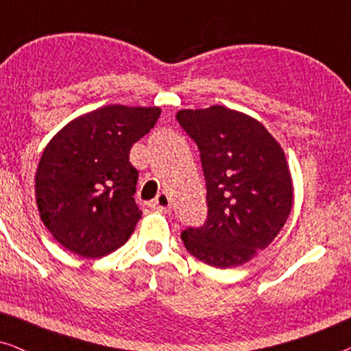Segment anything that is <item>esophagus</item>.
Masks as SVG:
<instances>
[{
	"instance_id": "obj_1",
	"label": "esophagus",
	"mask_w": 351,
	"mask_h": 351,
	"mask_svg": "<svg viewBox=\"0 0 351 351\" xmlns=\"http://www.w3.org/2000/svg\"><path fill=\"white\" fill-rule=\"evenodd\" d=\"M148 206H150V208H153V209H156V210H161V213H169L171 198L167 196V193H165V191H161V193L158 195L156 198L153 199Z\"/></svg>"
}]
</instances>
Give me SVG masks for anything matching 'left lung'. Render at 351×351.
Wrapping results in <instances>:
<instances>
[{
	"label": "left lung",
	"instance_id": "left-lung-1",
	"mask_svg": "<svg viewBox=\"0 0 351 351\" xmlns=\"http://www.w3.org/2000/svg\"><path fill=\"white\" fill-rule=\"evenodd\" d=\"M198 145L208 219L182 232L186 251L215 268L239 267L270 246L291 214L294 189L285 152L262 123L213 105L180 110Z\"/></svg>",
	"mask_w": 351,
	"mask_h": 351
}]
</instances>
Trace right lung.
Wrapping results in <instances>:
<instances>
[{
	"instance_id": "obj_1",
	"label": "right lung",
	"mask_w": 351,
	"mask_h": 351,
	"mask_svg": "<svg viewBox=\"0 0 351 351\" xmlns=\"http://www.w3.org/2000/svg\"><path fill=\"white\" fill-rule=\"evenodd\" d=\"M160 114V107L105 105L75 118L46 145L35 177L38 210L70 252L104 257L134 233L142 210L129 152Z\"/></svg>"
}]
</instances>
